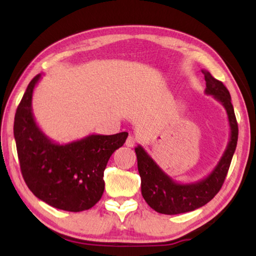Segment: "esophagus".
I'll list each match as a JSON object with an SVG mask.
<instances>
[{"mask_svg": "<svg viewBox=\"0 0 256 256\" xmlns=\"http://www.w3.org/2000/svg\"><path fill=\"white\" fill-rule=\"evenodd\" d=\"M136 136H128V138H126V141H125V146H133L134 144H136Z\"/></svg>", "mask_w": 256, "mask_h": 256, "instance_id": "34e87169", "label": "esophagus"}]
</instances>
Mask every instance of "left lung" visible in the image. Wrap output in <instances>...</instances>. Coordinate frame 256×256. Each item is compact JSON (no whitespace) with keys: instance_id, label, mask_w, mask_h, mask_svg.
Here are the masks:
<instances>
[{"instance_id":"8db88e82","label":"left lung","mask_w":256,"mask_h":256,"mask_svg":"<svg viewBox=\"0 0 256 256\" xmlns=\"http://www.w3.org/2000/svg\"><path fill=\"white\" fill-rule=\"evenodd\" d=\"M206 79V94L214 96L227 112L230 125L228 146L211 174L196 183L180 184L160 170L154 159L141 146L136 148L138 170L141 177L142 196L154 211L164 214H178L201 208L214 198L226 178L238 140V125L232 104L230 94L222 81L210 72L202 71Z\"/></svg>"}]
</instances>
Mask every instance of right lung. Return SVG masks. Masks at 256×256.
Returning <instances> with one entry per match:
<instances>
[{
  "mask_svg": "<svg viewBox=\"0 0 256 256\" xmlns=\"http://www.w3.org/2000/svg\"><path fill=\"white\" fill-rule=\"evenodd\" d=\"M40 76L30 81L14 116L21 174L34 196L47 204L71 212L88 210L100 200L106 164L128 133L92 134L68 144H55L40 131L32 115V92Z\"/></svg>",
  "mask_w": 256,
  "mask_h": 256,
  "instance_id": "1",
  "label": "right lung"
}]
</instances>
